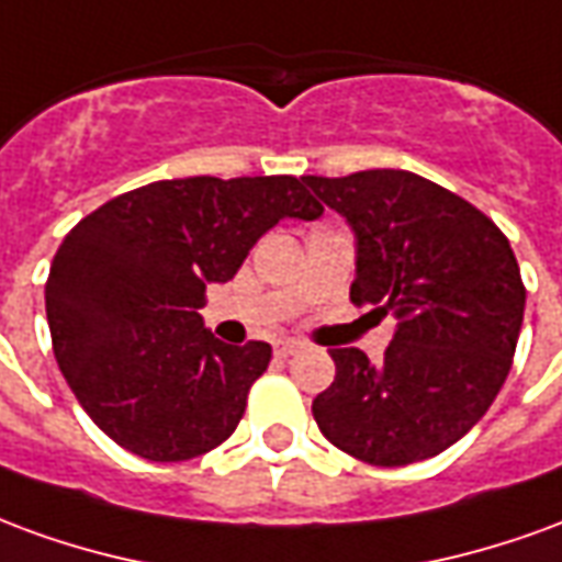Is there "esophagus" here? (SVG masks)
Returning a JSON list of instances; mask_svg holds the SVG:
<instances>
[{
	"label": "esophagus",
	"instance_id": "obj_1",
	"mask_svg": "<svg viewBox=\"0 0 562 562\" xmlns=\"http://www.w3.org/2000/svg\"><path fill=\"white\" fill-rule=\"evenodd\" d=\"M297 349H301V342H297V340H277V342H273V355H277V358H289V355H294Z\"/></svg>",
	"mask_w": 562,
	"mask_h": 562
}]
</instances>
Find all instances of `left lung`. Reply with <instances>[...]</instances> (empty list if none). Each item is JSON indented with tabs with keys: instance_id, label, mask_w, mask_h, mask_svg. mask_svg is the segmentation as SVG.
<instances>
[{
	"instance_id": "obj_1",
	"label": "left lung",
	"mask_w": 562,
	"mask_h": 562,
	"mask_svg": "<svg viewBox=\"0 0 562 562\" xmlns=\"http://www.w3.org/2000/svg\"><path fill=\"white\" fill-rule=\"evenodd\" d=\"M355 232L352 304L394 316L382 364L334 349L337 376L313 401L328 442L373 463L406 467L454 446L503 389L524 282L506 234L413 171L304 177Z\"/></svg>"
}]
</instances>
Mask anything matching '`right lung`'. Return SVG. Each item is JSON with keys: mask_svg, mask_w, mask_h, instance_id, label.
Masks as SVG:
<instances>
[{"mask_svg": "<svg viewBox=\"0 0 562 562\" xmlns=\"http://www.w3.org/2000/svg\"><path fill=\"white\" fill-rule=\"evenodd\" d=\"M304 180L186 177L92 210L56 249L44 285L56 364L104 434L156 463L234 434L268 342L216 340L198 310L280 220H318Z\"/></svg>", "mask_w": 562, "mask_h": 562, "instance_id": "right-lung-1", "label": "right lung"}]
</instances>
